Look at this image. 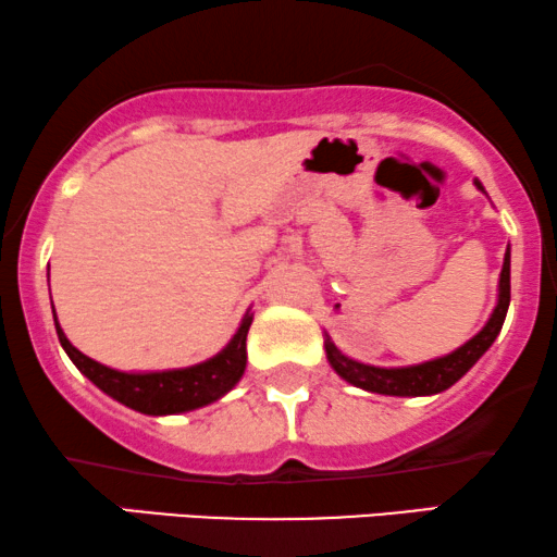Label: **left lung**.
<instances>
[{
	"instance_id": "obj_1",
	"label": "left lung",
	"mask_w": 557,
	"mask_h": 557,
	"mask_svg": "<svg viewBox=\"0 0 557 557\" xmlns=\"http://www.w3.org/2000/svg\"><path fill=\"white\" fill-rule=\"evenodd\" d=\"M475 187L485 193L481 182L475 180ZM511 300V251L506 246L502 277H498V300L491 319L485 326L478 331L473 339H468L462 347L449 351L436 360L408 364V368H375V364H364L351 360L344 351L331 342L329 334H323V347H326V360L334 368L336 375L347 380L355 388L380 393V396H400V398H417V396H434V393L447 391L455 385L481 357L488 351L491 344L496 342L498 331L504 326L506 311H509Z\"/></svg>"
}]
</instances>
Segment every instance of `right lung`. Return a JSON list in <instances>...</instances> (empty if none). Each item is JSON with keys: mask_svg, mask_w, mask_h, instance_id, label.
Wrapping results in <instances>:
<instances>
[{"mask_svg": "<svg viewBox=\"0 0 557 557\" xmlns=\"http://www.w3.org/2000/svg\"><path fill=\"white\" fill-rule=\"evenodd\" d=\"M251 319L255 315L246 311L231 342L206 362L177 370L123 372L82 355L66 339L53 311L55 334H59L61 347L69 355V360L76 364V370L84 377H89L102 393L115 398L117 404L128 406L138 413H146V417H172V413L195 411V408H202L226 396L246 370V334H249Z\"/></svg>", "mask_w": 557, "mask_h": 557, "instance_id": "right-lung-1", "label": "right lung"}]
</instances>
